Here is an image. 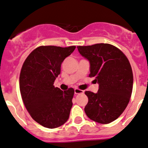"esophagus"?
Masks as SVG:
<instances>
[{
    "instance_id": "esophagus-1",
    "label": "esophagus",
    "mask_w": 148,
    "mask_h": 148,
    "mask_svg": "<svg viewBox=\"0 0 148 148\" xmlns=\"http://www.w3.org/2000/svg\"><path fill=\"white\" fill-rule=\"evenodd\" d=\"M84 93V91L81 90V89H75V94H83Z\"/></svg>"
}]
</instances>
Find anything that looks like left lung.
<instances>
[{"label": "left lung", "mask_w": 148, "mask_h": 148, "mask_svg": "<svg viewBox=\"0 0 148 148\" xmlns=\"http://www.w3.org/2000/svg\"><path fill=\"white\" fill-rule=\"evenodd\" d=\"M79 54L89 61V77L99 84L96 94L86 91L84 112L89 119L108 124L117 119L129 103L133 89V72L120 49L107 43L77 46Z\"/></svg>", "instance_id": "left-lung-1"}]
</instances>
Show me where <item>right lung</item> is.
<instances>
[{
  "label": "right lung",
  "instance_id": "1",
  "mask_svg": "<svg viewBox=\"0 0 148 148\" xmlns=\"http://www.w3.org/2000/svg\"><path fill=\"white\" fill-rule=\"evenodd\" d=\"M75 46H40L28 56L21 68L19 89L25 107L33 119L49 129L63 125L69 118L74 89L54 87L61 65Z\"/></svg>",
  "mask_w": 148,
  "mask_h": 148
}]
</instances>
